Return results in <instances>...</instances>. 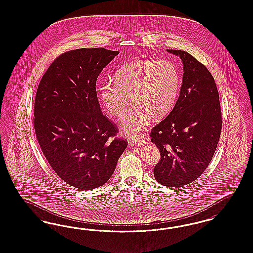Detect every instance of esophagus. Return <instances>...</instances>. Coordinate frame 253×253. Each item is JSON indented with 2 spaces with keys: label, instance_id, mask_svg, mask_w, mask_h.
Here are the masks:
<instances>
[{
  "label": "esophagus",
  "instance_id": "34e87169",
  "mask_svg": "<svg viewBox=\"0 0 253 253\" xmlns=\"http://www.w3.org/2000/svg\"><path fill=\"white\" fill-rule=\"evenodd\" d=\"M130 143L134 146H141L145 145V142L143 140H138V139H130Z\"/></svg>",
  "mask_w": 253,
  "mask_h": 253
}]
</instances>
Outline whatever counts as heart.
<instances>
[{
    "instance_id": "obj_1",
    "label": "heart",
    "mask_w": 253,
    "mask_h": 253,
    "mask_svg": "<svg viewBox=\"0 0 253 253\" xmlns=\"http://www.w3.org/2000/svg\"><path fill=\"white\" fill-rule=\"evenodd\" d=\"M181 78L176 65L169 59L130 62L100 85L99 98L107 114L121 117L131 98L134 107L123 116L122 131L136 137L153 117L168 115L176 103Z\"/></svg>"
}]
</instances>
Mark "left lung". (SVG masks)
Instances as JSON below:
<instances>
[{
  "label": "left lung",
  "mask_w": 253,
  "mask_h": 253,
  "mask_svg": "<svg viewBox=\"0 0 253 253\" xmlns=\"http://www.w3.org/2000/svg\"><path fill=\"white\" fill-rule=\"evenodd\" d=\"M167 51L183 61V84L170 113L150 132L161 152L154 176L162 185L182 187L198 179L212 160L221 135L222 111L207 68L185 51Z\"/></svg>",
  "instance_id": "8db88e82"
}]
</instances>
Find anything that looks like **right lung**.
I'll list each match as a JSON object with an SVG mask.
<instances>
[{
  "instance_id": "add662e5",
  "label": "right lung",
  "mask_w": 253,
  "mask_h": 253,
  "mask_svg": "<svg viewBox=\"0 0 253 253\" xmlns=\"http://www.w3.org/2000/svg\"><path fill=\"white\" fill-rule=\"evenodd\" d=\"M118 54L99 47L60 54L36 92L34 129L41 149L54 172L81 190L106 184L128 146L102 114L95 88L101 71Z\"/></svg>"
}]
</instances>
